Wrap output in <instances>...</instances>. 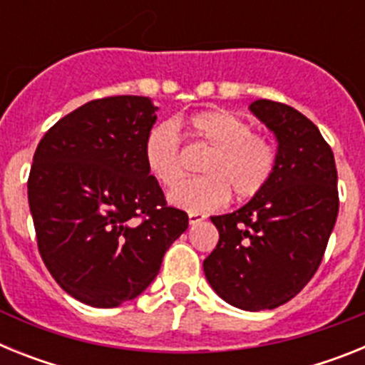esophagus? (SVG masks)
<instances>
[{"mask_svg":"<svg viewBox=\"0 0 365 365\" xmlns=\"http://www.w3.org/2000/svg\"><path fill=\"white\" fill-rule=\"evenodd\" d=\"M188 219H190V227H195V225H199V222H201L202 219H205V215H202V214H195V212H190Z\"/></svg>","mask_w":365,"mask_h":365,"instance_id":"obj_1","label":"esophagus"}]
</instances>
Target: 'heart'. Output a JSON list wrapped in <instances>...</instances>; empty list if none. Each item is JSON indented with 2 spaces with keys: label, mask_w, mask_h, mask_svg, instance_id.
I'll use <instances>...</instances> for the list:
<instances>
[{
  "label": "heart",
  "mask_w": 365,
  "mask_h": 365,
  "mask_svg": "<svg viewBox=\"0 0 365 365\" xmlns=\"http://www.w3.org/2000/svg\"><path fill=\"white\" fill-rule=\"evenodd\" d=\"M190 130L212 148L202 163L205 177L180 182L170 202L188 212H212L230 197L250 199L265 188L276 166V150L265 135L234 111H205L190 120ZM146 170L160 186L172 188L185 172L182 146L172 122L153 125L143 148Z\"/></svg>",
  "instance_id": "1"
}]
</instances>
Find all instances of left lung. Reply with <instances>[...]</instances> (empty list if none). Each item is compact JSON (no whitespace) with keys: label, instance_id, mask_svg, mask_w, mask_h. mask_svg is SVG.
<instances>
[{"label":"left lung","instance_id":"1","mask_svg":"<svg viewBox=\"0 0 365 365\" xmlns=\"http://www.w3.org/2000/svg\"><path fill=\"white\" fill-rule=\"evenodd\" d=\"M250 111L276 135V166L243 208L214 215L219 243L202 263L215 292L243 311L276 309L318 270L338 215L334 155L291 106L256 100Z\"/></svg>","mask_w":365,"mask_h":365}]
</instances>
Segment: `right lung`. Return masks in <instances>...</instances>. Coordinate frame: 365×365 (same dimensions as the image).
Listing matches in <instances>:
<instances>
[{"label":"right lung","mask_w":365,"mask_h":365,"mask_svg":"<svg viewBox=\"0 0 365 365\" xmlns=\"http://www.w3.org/2000/svg\"><path fill=\"white\" fill-rule=\"evenodd\" d=\"M157 109L148 96L91 100L60 118L32 159L40 256L58 285L91 307H118L146 291L188 228L144 164Z\"/></svg>","instance_id":"obj_1"}]
</instances>
